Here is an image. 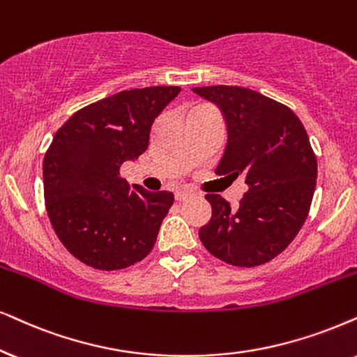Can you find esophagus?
Wrapping results in <instances>:
<instances>
[{
  "label": "esophagus",
  "mask_w": 357,
  "mask_h": 357,
  "mask_svg": "<svg viewBox=\"0 0 357 357\" xmlns=\"http://www.w3.org/2000/svg\"><path fill=\"white\" fill-rule=\"evenodd\" d=\"M174 197H176V201H179V202L188 201V199H191V197H192V192L186 191V189H179V191H176Z\"/></svg>",
  "instance_id": "esophagus-1"
}]
</instances>
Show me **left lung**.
Segmentation results:
<instances>
[{
    "instance_id": "1",
    "label": "left lung",
    "mask_w": 357,
    "mask_h": 357,
    "mask_svg": "<svg viewBox=\"0 0 357 357\" xmlns=\"http://www.w3.org/2000/svg\"><path fill=\"white\" fill-rule=\"evenodd\" d=\"M192 92L214 102L227 123V146L215 174H243L249 186L237 209L219 194H206L212 218L199 229L202 245L236 267L267 264L308 218L318 173L308 133L290 108L255 90L211 85Z\"/></svg>"
}]
</instances>
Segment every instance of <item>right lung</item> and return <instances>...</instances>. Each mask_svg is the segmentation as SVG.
Returning <instances> with one entry per match:
<instances>
[{
  "label": "right lung",
  "instance_id": "1",
  "mask_svg": "<svg viewBox=\"0 0 357 357\" xmlns=\"http://www.w3.org/2000/svg\"><path fill=\"white\" fill-rule=\"evenodd\" d=\"M179 87L123 90L80 108L44 156V199L54 232L82 264L121 270L155 245L174 194L130 188L120 166L150 145L156 116Z\"/></svg>",
  "mask_w": 357,
  "mask_h": 357
}]
</instances>
